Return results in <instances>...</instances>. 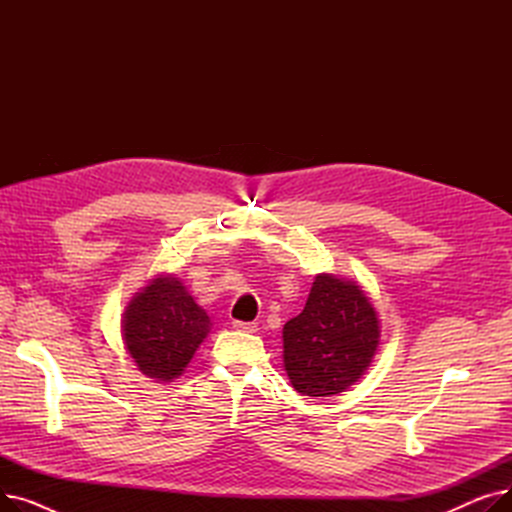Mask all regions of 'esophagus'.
<instances>
[{
  "label": "esophagus",
  "instance_id": "obj_1",
  "mask_svg": "<svg viewBox=\"0 0 512 512\" xmlns=\"http://www.w3.org/2000/svg\"><path fill=\"white\" fill-rule=\"evenodd\" d=\"M234 328L240 332H257L255 321H234Z\"/></svg>",
  "mask_w": 512,
  "mask_h": 512
}]
</instances>
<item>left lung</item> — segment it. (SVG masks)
Here are the masks:
<instances>
[{
	"instance_id": "left-lung-1",
	"label": "left lung",
	"mask_w": 512,
	"mask_h": 512,
	"mask_svg": "<svg viewBox=\"0 0 512 512\" xmlns=\"http://www.w3.org/2000/svg\"><path fill=\"white\" fill-rule=\"evenodd\" d=\"M284 369L303 396L353 386L380 344V321L361 286L321 274L305 309L284 326Z\"/></svg>"
}]
</instances>
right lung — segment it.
Returning <instances> with one entry per match:
<instances>
[{
    "instance_id": "right-lung-1",
    "label": "right lung",
    "mask_w": 512,
    "mask_h": 512,
    "mask_svg": "<svg viewBox=\"0 0 512 512\" xmlns=\"http://www.w3.org/2000/svg\"><path fill=\"white\" fill-rule=\"evenodd\" d=\"M209 315L176 278H155L124 313V344L139 369L170 382L184 371L203 338Z\"/></svg>"
}]
</instances>
